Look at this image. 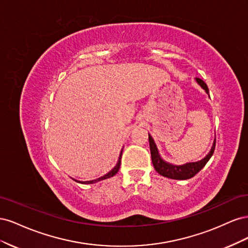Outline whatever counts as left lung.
Wrapping results in <instances>:
<instances>
[{
    "instance_id": "obj_1",
    "label": "left lung",
    "mask_w": 248,
    "mask_h": 248,
    "mask_svg": "<svg viewBox=\"0 0 248 248\" xmlns=\"http://www.w3.org/2000/svg\"><path fill=\"white\" fill-rule=\"evenodd\" d=\"M196 81L202 90H205V92L210 97L209 89L205 82L198 78H196ZM215 142H216V140L214 139L213 145L211 147V150H210V152L201 160L194 161V162H186L184 164H174V163L168 162L162 158L159 154L158 149H157V146L155 144L153 138L151 137V134H149L150 151H151V158H152V163L155 170L163 177L174 179V180H186L196 176L198 172L206 166V163L209 161V159L211 158V156L214 153Z\"/></svg>"
}]
</instances>
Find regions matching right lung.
<instances>
[{
    "mask_svg": "<svg viewBox=\"0 0 248 248\" xmlns=\"http://www.w3.org/2000/svg\"><path fill=\"white\" fill-rule=\"evenodd\" d=\"M122 152H123V149L121 150V153H120V155H119V159H118L117 164H116V166L114 167V169H112L110 171H108V174H106V175L102 176V177H100V178H97V179H95V180H91V181H85V182H81V181H78V180H76V181L80 182V183H84V184H93V183L99 182V181H102V180H106V179H108V178H110V177H112V176H115V175L117 174V172H118L119 169H120V164H121Z\"/></svg>",
    "mask_w": 248,
    "mask_h": 248,
    "instance_id": "obj_1",
    "label": "right lung"
}]
</instances>
